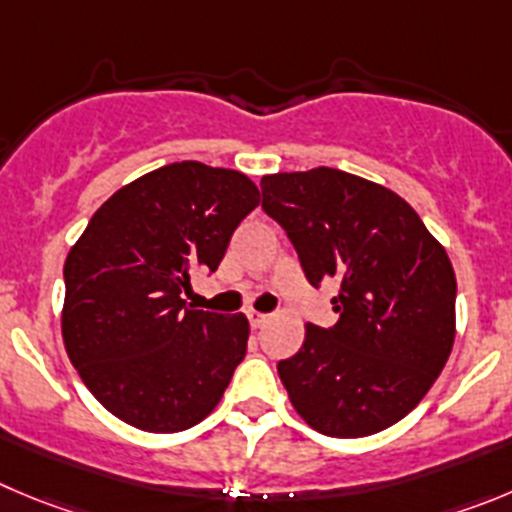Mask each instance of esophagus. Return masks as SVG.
Returning <instances> with one entry per match:
<instances>
[{"mask_svg":"<svg viewBox=\"0 0 512 512\" xmlns=\"http://www.w3.org/2000/svg\"><path fill=\"white\" fill-rule=\"evenodd\" d=\"M247 321H250L252 328H262L267 321H270V315L257 313V310H250V313H247Z\"/></svg>","mask_w":512,"mask_h":512,"instance_id":"esophagus-1","label":"esophagus"}]
</instances>
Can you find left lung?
Segmentation results:
<instances>
[{
  "instance_id": "1",
  "label": "left lung",
  "mask_w": 512,
  "mask_h": 512,
  "mask_svg": "<svg viewBox=\"0 0 512 512\" xmlns=\"http://www.w3.org/2000/svg\"><path fill=\"white\" fill-rule=\"evenodd\" d=\"M313 288L336 280L338 323H308L278 364L295 412L326 437H369L407 417L455 343L457 280L444 247L399 194L346 171L262 176Z\"/></svg>"
}]
</instances>
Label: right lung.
Masks as SVG:
<instances>
[{
    "instance_id": "obj_1",
    "label": "right lung",
    "mask_w": 512,
    "mask_h": 512,
    "mask_svg": "<svg viewBox=\"0 0 512 512\" xmlns=\"http://www.w3.org/2000/svg\"><path fill=\"white\" fill-rule=\"evenodd\" d=\"M260 204L245 174L176 161L118 189L65 260L62 338L90 394L143 432H181L219 404L242 364V313L186 308Z\"/></svg>"
}]
</instances>
